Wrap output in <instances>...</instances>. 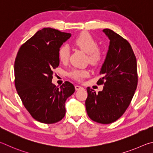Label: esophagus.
I'll return each instance as SVG.
<instances>
[{
    "label": "esophagus",
    "instance_id": "esophagus-1",
    "mask_svg": "<svg viewBox=\"0 0 153 153\" xmlns=\"http://www.w3.org/2000/svg\"><path fill=\"white\" fill-rule=\"evenodd\" d=\"M74 87H75V89H76V90H80V89H84L83 87H81V86H80V85H75Z\"/></svg>",
    "mask_w": 153,
    "mask_h": 153
}]
</instances>
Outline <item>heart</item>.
<instances>
[{"instance_id": "1", "label": "heart", "mask_w": 153, "mask_h": 153, "mask_svg": "<svg viewBox=\"0 0 153 153\" xmlns=\"http://www.w3.org/2000/svg\"><path fill=\"white\" fill-rule=\"evenodd\" d=\"M73 43L82 52L87 53L88 59L91 64L95 65L101 61L102 54L97 49V42L89 33L86 32L81 33L74 39ZM58 57L61 62L65 63L68 62L70 57V48L68 45L63 44L59 48ZM88 73L89 72L86 70L73 68L69 72V76L76 81H81L83 77L87 76Z\"/></svg>"}]
</instances>
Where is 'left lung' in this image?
Here are the masks:
<instances>
[{
  "label": "left lung",
  "mask_w": 153,
  "mask_h": 153,
  "mask_svg": "<svg viewBox=\"0 0 153 153\" xmlns=\"http://www.w3.org/2000/svg\"><path fill=\"white\" fill-rule=\"evenodd\" d=\"M103 31L109 37V46L97 82L103 85L96 93L87 87L86 110L93 121L103 124L116 122L130 105L138 85L136 58L126 39L109 29Z\"/></svg>",
  "instance_id": "8db88e82"
}]
</instances>
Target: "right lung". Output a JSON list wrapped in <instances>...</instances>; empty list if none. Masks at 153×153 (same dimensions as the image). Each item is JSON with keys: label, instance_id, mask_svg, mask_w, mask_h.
Here are the masks:
<instances>
[{"label": "right lung", "instance_id": "right-lung-1", "mask_svg": "<svg viewBox=\"0 0 153 153\" xmlns=\"http://www.w3.org/2000/svg\"><path fill=\"white\" fill-rule=\"evenodd\" d=\"M71 36L57 29L43 28L22 44L16 56V90L31 116L44 124H54L63 118L65 101L75 91L68 81L60 87L52 83L53 71L60 62L58 50Z\"/></svg>", "mask_w": 153, "mask_h": 153}]
</instances>
